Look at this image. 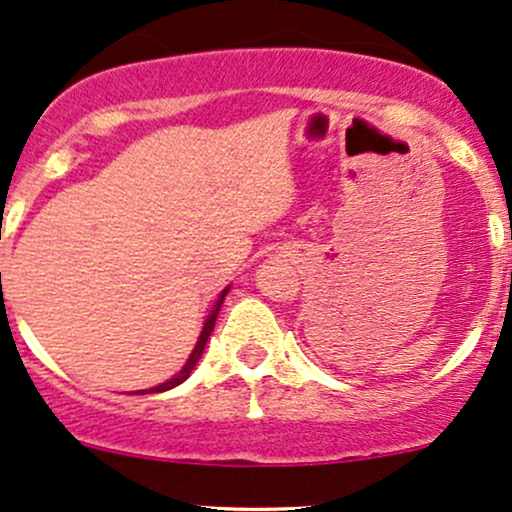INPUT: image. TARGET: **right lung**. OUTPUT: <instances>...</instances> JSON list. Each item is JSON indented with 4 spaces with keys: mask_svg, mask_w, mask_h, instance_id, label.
Instances as JSON below:
<instances>
[{
    "mask_svg": "<svg viewBox=\"0 0 512 512\" xmlns=\"http://www.w3.org/2000/svg\"><path fill=\"white\" fill-rule=\"evenodd\" d=\"M226 293H228V289H223V293L219 296V301H216V305H214V310H211L209 317H207V322H204L202 334H199V339H197V346H195V349H192V354H190V358H187V363H185V366H182L180 373L175 375V378L166 380V383H161V385L151 387V390H142V392H137V395H149V392H166V390H170V387H175V385L185 383V380L190 378V373H192V370H195L197 361H199V358H202V351H204V346H207L209 334H211V330H214V325H216V315H219L221 303H223V296H226Z\"/></svg>",
    "mask_w": 512,
    "mask_h": 512,
    "instance_id": "add662e5",
    "label": "right lung"
}]
</instances>
